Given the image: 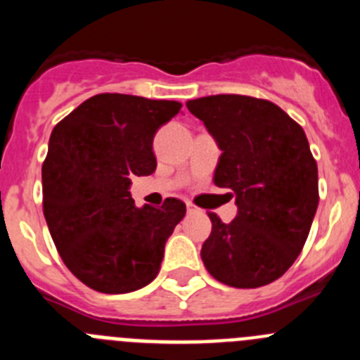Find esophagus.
<instances>
[{"label":"esophagus","instance_id":"esophagus-1","mask_svg":"<svg viewBox=\"0 0 360 360\" xmlns=\"http://www.w3.org/2000/svg\"><path fill=\"white\" fill-rule=\"evenodd\" d=\"M186 205H187V212H196V211H198V207H196L195 203H191V202H187V203H186Z\"/></svg>","mask_w":360,"mask_h":360}]
</instances>
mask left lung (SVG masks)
Instances as JSON below:
<instances>
[{
    "instance_id": "obj_1",
    "label": "left lung",
    "mask_w": 360,
    "mask_h": 360,
    "mask_svg": "<svg viewBox=\"0 0 360 360\" xmlns=\"http://www.w3.org/2000/svg\"><path fill=\"white\" fill-rule=\"evenodd\" d=\"M221 149L214 184L236 196L238 216L224 224L209 212L202 245L209 274L234 288H257L292 266L319 203L317 162L303 128L278 104L249 95L187 101Z\"/></svg>"
}]
</instances>
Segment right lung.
Instances as JSON below:
<instances>
[{
	"label": "right lung",
	"instance_id": "obj_1",
	"mask_svg": "<svg viewBox=\"0 0 360 360\" xmlns=\"http://www.w3.org/2000/svg\"><path fill=\"white\" fill-rule=\"evenodd\" d=\"M182 108L98 94L53 128L43 162V212L56 249L79 281L103 294L139 290L157 278L186 203L135 207L131 176L157 169L153 136Z\"/></svg>",
	"mask_w": 360,
	"mask_h": 360
}]
</instances>
